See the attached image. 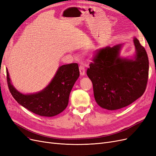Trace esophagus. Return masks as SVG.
<instances>
[{"label": "esophagus", "mask_w": 156, "mask_h": 156, "mask_svg": "<svg viewBox=\"0 0 156 156\" xmlns=\"http://www.w3.org/2000/svg\"><path fill=\"white\" fill-rule=\"evenodd\" d=\"M79 72H80V76H84L85 74V68L83 65H82V64H80V65L79 66Z\"/></svg>", "instance_id": "esophagus-1"}]
</instances>
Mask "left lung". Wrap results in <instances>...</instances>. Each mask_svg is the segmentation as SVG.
Here are the masks:
<instances>
[{"instance_id": "left-lung-1", "label": "left lung", "mask_w": 156, "mask_h": 156, "mask_svg": "<svg viewBox=\"0 0 156 156\" xmlns=\"http://www.w3.org/2000/svg\"><path fill=\"white\" fill-rule=\"evenodd\" d=\"M136 54L133 59L121 58L122 44L97 50L87 76L92 80L96 103L102 108L116 110L130 105L146 90L149 62L147 51L133 39Z\"/></svg>"}]
</instances>
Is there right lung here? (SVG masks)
Wrapping results in <instances>:
<instances>
[{"instance_id": "obj_1", "label": "right lung", "mask_w": 156, "mask_h": 156, "mask_svg": "<svg viewBox=\"0 0 156 156\" xmlns=\"http://www.w3.org/2000/svg\"><path fill=\"white\" fill-rule=\"evenodd\" d=\"M6 73L9 92L19 104L35 114L53 117L67 107L69 94L79 77V69L77 63L60 66L45 88L31 94H23L16 90L11 83L8 69Z\"/></svg>"}]
</instances>
